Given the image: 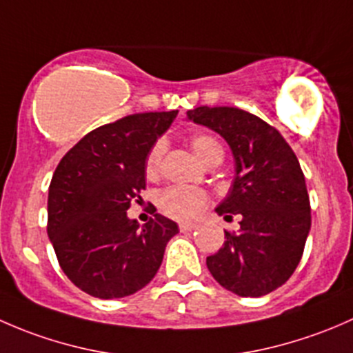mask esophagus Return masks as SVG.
Returning a JSON list of instances; mask_svg holds the SVG:
<instances>
[{
	"label": "esophagus",
	"mask_w": 353,
	"mask_h": 353,
	"mask_svg": "<svg viewBox=\"0 0 353 353\" xmlns=\"http://www.w3.org/2000/svg\"><path fill=\"white\" fill-rule=\"evenodd\" d=\"M179 229H181V232H191V230L196 229V223L181 222V223H179Z\"/></svg>",
	"instance_id": "1"
}]
</instances>
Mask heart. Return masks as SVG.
Wrapping results in <instances>:
<instances>
[{
    "instance_id": "b5f03b06",
    "label": "heart",
    "mask_w": 353,
    "mask_h": 353,
    "mask_svg": "<svg viewBox=\"0 0 353 353\" xmlns=\"http://www.w3.org/2000/svg\"><path fill=\"white\" fill-rule=\"evenodd\" d=\"M191 147L194 154L205 163L212 160L223 159V148L219 141L208 134H194L191 138ZM163 155V141H157L154 147L148 152L145 159V174L147 177H155L160 170ZM208 196L203 190L190 186H170L163 190L157 198L160 212L165 213L167 216H172L177 220H191L205 208Z\"/></svg>"
}]
</instances>
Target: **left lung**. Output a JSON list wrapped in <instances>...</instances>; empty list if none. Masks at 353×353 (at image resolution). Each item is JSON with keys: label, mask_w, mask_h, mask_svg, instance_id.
<instances>
[{"label": "left lung", "mask_w": 353, "mask_h": 353, "mask_svg": "<svg viewBox=\"0 0 353 353\" xmlns=\"http://www.w3.org/2000/svg\"><path fill=\"white\" fill-rule=\"evenodd\" d=\"M188 121L219 133L236 165L232 186L215 208L241 216L219 252L206 258L213 279L241 297L282 287L297 268L311 230V206L301 163L282 134L237 108H196Z\"/></svg>", "instance_id": "left-lung-1"}]
</instances>
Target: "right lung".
I'll use <instances>...</instances> for the list:
<instances>
[{
	"mask_svg": "<svg viewBox=\"0 0 353 353\" xmlns=\"http://www.w3.org/2000/svg\"><path fill=\"white\" fill-rule=\"evenodd\" d=\"M177 110L143 112L85 134L56 167L48 196V236L61 270L99 299L141 290L179 232L155 213L145 225L128 216L147 186L145 159Z\"/></svg>",
	"mask_w": 353,
	"mask_h": 353,
	"instance_id": "1",
	"label": "right lung"
}]
</instances>
